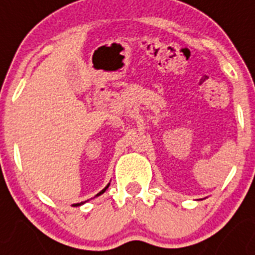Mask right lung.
<instances>
[{
    "label": "right lung",
    "mask_w": 255,
    "mask_h": 255,
    "mask_svg": "<svg viewBox=\"0 0 255 255\" xmlns=\"http://www.w3.org/2000/svg\"><path fill=\"white\" fill-rule=\"evenodd\" d=\"M108 186H110V184H108V185H107V186H106V188H105V189H103V190H101V191H100V193H98V194H97V195H96V197H98V195L103 194V193H105V191H106V189H107V188H108ZM82 204H84V202H82V203H76V204H73V206H74V207H79V206H82Z\"/></svg>",
    "instance_id": "add662e5"
}]
</instances>
